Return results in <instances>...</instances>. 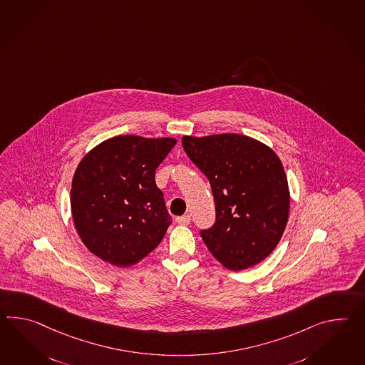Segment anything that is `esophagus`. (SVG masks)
<instances>
[{
    "instance_id": "obj_1",
    "label": "esophagus",
    "mask_w": 365,
    "mask_h": 365,
    "mask_svg": "<svg viewBox=\"0 0 365 365\" xmlns=\"http://www.w3.org/2000/svg\"><path fill=\"white\" fill-rule=\"evenodd\" d=\"M175 221L180 224V225H188L191 222V216L190 215H183V216H178Z\"/></svg>"
}]
</instances>
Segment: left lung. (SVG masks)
I'll use <instances>...</instances> for the list:
<instances>
[{"label":"left lung","mask_w":365,"mask_h":365,"mask_svg":"<svg viewBox=\"0 0 365 365\" xmlns=\"http://www.w3.org/2000/svg\"><path fill=\"white\" fill-rule=\"evenodd\" d=\"M182 145L211 183L216 221L200 235L212 255L233 271L266 259L283 235L291 202L277 154L237 133L183 136Z\"/></svg>","instance_id":"1"}]
</instances>
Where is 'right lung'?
I'll list each match as a JSON object with an SVG mask.
<instances>
[{
  "label": "right lung",
  "instance_id": "right-lung-1",
  "mask_svg": "<svg viewBox=\"0 0 365 365\" xmlns=\"http://www.w3.org/2000/svg\"><path fill=\"white\" fill-rule=\"evenodd\" d=\"M171 138L115 136L78 163L71 190L74 227L83 245L116 267H130L160 245L171 224L155 169Z\"/></svg>",
  "mask_w": 365,
  "mask_h": 365
}]
</instances>
